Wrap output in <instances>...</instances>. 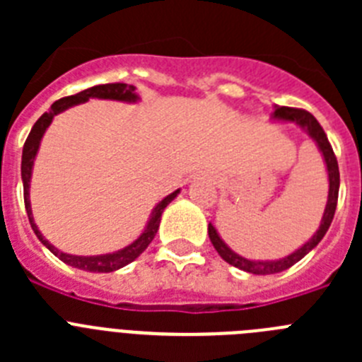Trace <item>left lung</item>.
I'll list each match as a JSON object with an SVG mask.
<instances>
[{
    "label": "left lung",
    "mask_w": 362,
    "mask_h": 362,
    "mask_svg": "<svg viewBox=\"0 0 362 362\" xmlns=\"http://www.w3.org/2000/svg\"><path fill=\"white\" fill-rule=\"evenodd\" d=\"M272 119L276 121H292V123L299 124L300 129L305 130L313 141L317 143L319 150H321L322 158L326 163V170H328V181H330V190H328V201H326V209L322 214L321 226L319 230L312 235L308 243L300 246L299 250H296L293 254L286 255L283 259H277V261H250V259L243 257V255L235 254L232 248L226 246V243L219 238L217 230L214 228L212 223L209 225V238L212 241L214 248L217 250V254L225 259L226 263L232 264V267L239 268V270H245L248 274H255V276H268V274H277V272H283L286 268L293 267L297 261L305 257L310 250H313L315 246L321 243V239L325 238V233L328 232L332 225V219H334L335 206H337V197H339V165L337 158H335L334 148H332L328 137H326L325 130L319 124V121L310 114V112L303 110V108H290V107H276L274 114H272Z\"/></svg>",
    "instance_id": "8db88e82"
}]
</instances>
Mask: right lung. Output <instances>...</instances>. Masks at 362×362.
Instances as JSON below:
<instances>
[{"instance_id":"1","label":"right lung","mask_w":362,"mask_h":362,"mask_svg":"<svg viewBox=\"0 0 362 362\" xmlns=\"http://www.w3.org/2000/svg\"><path fill=\"white\" fill-rule=\"evenodd\" d=\"M90 98L98 99H116V101H127V103H136L137 94L136 86L127 85V83H107V85H95L86 88V90L79 92L76 95H69V98L57 99L56 103L50 107L49 112H45L43 116L34 123L30 134H28L27 141L23 145V156H21V179H23V197H25V209H27L28 221H30V226L34 230V233L37 235L41 243H43L50 252H52L56 257H59L63 263L70 264L74 268H79V270L85 272H98V274H108V272L119 270V268L127 267L129 263H132L134 259H137L143 252L146 250V246L152 243V239L156 238L158 233L159 223H161V214L163 210L172 203V201L177 197L179 190L172 192L170 196H166L165 199L159 201L156 204V209L152 210V216H150L148 223H146L145 230L139 238L134 243H130L129 246H124L121 250L112 252V254H103V255H72L65 254V252L57 250L56 246L50 245L47 239L43 238V233L37 230L36 223H34V217H32V209H30V199H28V188H30V175H32V166H34V159H36L37 148H40L41 137H43L45 130L49 129L50 123H52L54 116H57L59 112L66 110V108L74 107V105L85 103Z\"/></svg>"}]
</instances>
